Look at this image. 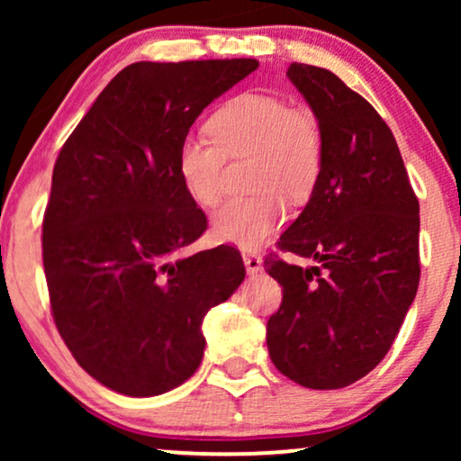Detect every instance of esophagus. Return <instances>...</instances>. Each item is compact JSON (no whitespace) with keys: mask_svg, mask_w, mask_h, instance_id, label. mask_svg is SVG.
I'll return each mask as SVG.
<instances>
[{"mask_svg":"<svg viewBox=\"0 0 461 461\" xmlns=\"http://www.w3.org/2000/svg\"><path fill=\"white\" fill-rule=\"evenodd\" d=\"M243 262H245V268H248L249 275H258L262 270V258L258 254H251V251H248V254H243Z\"/></svg>","mask_w":461,"mask_h":461,"instance_id":"34e87169","label":"esophagus"}]
</instances>
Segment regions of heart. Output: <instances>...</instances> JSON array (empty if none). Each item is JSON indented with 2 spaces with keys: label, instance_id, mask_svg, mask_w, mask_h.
<instances>
[{
  "label": "heart",
  "instance_id": "1",
  "mask_svg": "<svg viewBox=\"0 0 461 461\" xmlns=\"http://www.w3.org/2000/svg\"><path fill=\"white\" fill-rule=\"evenodd\" d=\"M212 134H186L178 149V172L201 207H216L226 193V163L254 157L245 194L213 218V235L241 249L268 241L285 216L278 194L306 199L323 167V128L311 106L289 104L267 92H243L210 122Z\"/></svg>",
  "mask_w": 461,
  "mask_h": 461
}]
</instances>
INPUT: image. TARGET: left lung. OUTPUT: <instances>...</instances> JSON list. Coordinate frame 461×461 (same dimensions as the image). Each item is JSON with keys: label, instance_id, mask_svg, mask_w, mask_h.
Wrapping results in <instances>:
<instances>
[{"label": "left lung", "instance_id": "obj_1", "mask_svg": "<svg viewBox=\"0 0 461 461\" xmlns=\"http://www.w3.org/2000/svg\"><path fill=\"white\" fill-rule=\"evenodd\" d=\"M287 77L323 128V167L276 243L314 264L264 260L283 287L267 344L289 380L333 390L367 375L405 321L420 283V203L393 131L361 94L302 62Z\"/></svg>", "mask_w": 461, "mask_h": 461}]
</instances>
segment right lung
<instances>
[{
  "label": "right lung",
  "mask_w": 461,
  "mask_h": 461,
  "mask_svg": "<svg viewBox=\"0 0 461 461\" xmlns=\"http://www.w3.org/2000/svg\"><path fill=\"white\" fill-rule=\"evenodd\" d=\"M254 59L134 62L60 149L43 213V270L60 338L103 386L155 396L197 371L207 311L245 279L230 245L186 256L207 218L178 149Z\"/></svg>",
  "instance_id": "obj_1"
}]
</instances>
